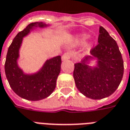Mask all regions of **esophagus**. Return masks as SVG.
<instances>
[{"instance_id": "34e87169", "label": "esophagus", "mask_w": 130, "mask_h": 130, "mask_svg": "<svg viewBox=\"0 0 130 130\" xmlns=\"http://www.w3.org/2000/svg\"><path fill=\"white\" fill-rule=\"evenodd\" d=\"M72 56V54L71 52H67L66 53L63 54L62 57H61V59H62V61H67L68 59L71 58V56Z\"/></svg>"}]
</instances>
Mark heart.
I'll return each mask as SVG.
<instances>
[{
    "label": "heart",
    "mask_w": 130,
    "mask_h": 130,
    "mask_svg": "<svg viewBox=\"0 0 130 130\" xmlns=\"http://www.w3.org/2000/svg\"><path fill=\"white\" fill-rule=\"evenodd\" d=\"M88 37H89V35H87V34L80 35V36L78 37V38L76 39V42H75V43H76V44H80V43H83V42H85V40H86ZM91 43H90V42H88L87 43H86V45H85L86 49L89 50V48L91 47Z\"/></svg>",
    "instance_id": "obj_1"
}]
</instances>
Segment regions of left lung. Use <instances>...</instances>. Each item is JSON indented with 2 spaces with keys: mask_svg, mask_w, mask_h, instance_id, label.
Listing matches in <instances>:
<instances>
[{
  "mask_svg": "<svg viewBox=\"0 0 130 130\" xmlns=\"http://www.w3.org/2000/svg\"><path fill=\"white\" fill-rule=\"evenodd\" d=\"M80 63L74 64V78L78 91L87 98L101 100L109 97L120 85L123 61L116 41L100 27L98 44ZM96 60L95 66L89 65Z\"/></svg>",
  "mask_w": 130,
  "mask_h": 130,
  "instance_id": "obj_1",
  "label": "left lung"
}]
</instances>
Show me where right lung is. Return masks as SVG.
I'll use <instances>...</instances> for the list:
<instances>
[{"label":"right lung","instance_id":"1","mask_svg":"<svg viewBox=\"0 0 130 130\" xmlns=\"http://www.w3.org/2000/svg\"><path fill=\"white\" fill-rule=\"evenodd\" d=\"M48 26L43 22L29 24L15 37L8 49L5 64L7 79L13 91L27 100L39 101L50 95L56 88V80L61 72V56L47 60L41 69L34 74H25L18 64L24 37L36 28Z\"/></svg>","mask_w":130,"mask_h":130}]
</instances>
